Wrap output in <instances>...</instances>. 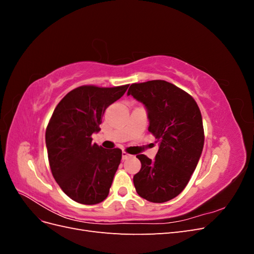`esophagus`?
Returning a JSON list of instances; mask_svg holds the SVG:
<instances>
[{
  "mask_svg": "<svg viewBox=\"0 0 254 254\" xmlns=\"http://www.w3.org/2000/svg\"><path fill=\"white\" fill-rule=\"evenodd\" d=\"M130 157H131V156H130L129 153H127V152H125V151L122 152V159H123V160H127V159L130 158Z\"/></svg>",
  "mask_w": 254,
  "mask_h": 254,
  "instance_id": "obj_1",
  "label": "esophagus"
}]
</instances>
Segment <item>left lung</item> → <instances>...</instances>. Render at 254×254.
I'll use <instances>...</instances> for the list:
<instances>
[{
  "label": "left lung",
  "mask_w": 254,
  "mask_h": 254,
  "mask_svg": "<svg viewBox=\"0 0 254 254\" xmlns=\"http://www.w3.org/2000/svg\"><path fill=\"white\" fill-rule=\"evenodd\" d=\"M127 95L144 105L148 131L160 141L156 158L137 155L142 167L133 176L136 193L150 202H165L187 187L200 159L204 133L200 110L187 92L165 80L130 86Z\"/></svg>",
  "instance_id": "1"
}]
</instances>
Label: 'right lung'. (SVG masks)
<instances>
[{"label":"right lung","instance_id":"right-lung-1","mask_svg":"<svg viewBox=\"0 0 254 254\" xmlns=\"http://www.w3.org/2000/svg\"><path fill=\"white\" fill-rule=\"evenodd\" d=\"M128 84L114 88L82 86L61 99L45 131L52 174L74 201L96 204L109 194L122 150L92 143L108 107L125 94Z\"/></svg>","mask_w":254,"mask_h":254}]
</instances>
